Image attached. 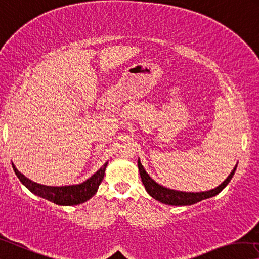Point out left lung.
Instances as JSON below:
<instances>
[{"label":"left lung","mask_w":259,"mask_h":259,"mask_svg":"<svg viewBox=\"0 0 259 259\" xmlns=\"http://www.w3.org/2000/svg\"><path fill=\"white\" fill-rule=\"evenodd\" d=\"M237 165L234 167L232 173L228 175V178L220 184L219 187H217L212 190L208 191H202V192H186V191H178L173 190V189H168L163 186H160L154 180L151 179V176L146 173L144 167L139 161L138 159V169L139 174H141L142 182L144 184L146 191L149 192V195L153 197L155 200H159L160 203L167 204V205H174V206H186V205H192L200 202L203 199L211 198V197L218 195L223 189L231 182L232 178L235 173Z\"/></svg>","instance_id":"8db88e82"}]
</instances>
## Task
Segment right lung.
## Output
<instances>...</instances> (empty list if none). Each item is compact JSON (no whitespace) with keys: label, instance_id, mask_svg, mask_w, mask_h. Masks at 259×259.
<instances>
[{"label":"right lung","instance_id":"obj_1","mask_svg":"<svg viewBox=\"0 0 259 259\" xmlns=\"http://www.w3.org/2000/svg\"><path fill=\"white\" fill-rule=\"evenodd\" d=\"M108 162H106L97 173H94L91 178L86 180L85 182L79 184H73V186H64V187H49L39 184L31 181L25 175L18 171L17 168L12 163L14 171L17 175L19 181L25 186L28 190L33 192L34 195L42 197V198L53 202L57 205H63V206H72L78 205L89 200L91 197L96 195L100 183L104 180L105 170Z\"/></svg>","mask_w":259,"mask_h":259}]
</instances>
